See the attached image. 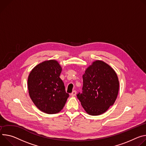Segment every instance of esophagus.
<instances>
[{
    "label": "esophagus",
    "instance_id": "esophagus-1",
    "mask_svg": "<svg viewBox=\"0 0 146 146\" xmlns=\"http://www.w3.org/2000/svg\"><path fill=\"white\" fill-rule=\"evenodd\" d=\"M76 92L75 90H74V91H72V92L71 93V95L72 96H75L76 95Z\"/></svg>",
    "mask_w": 146,
    "mask_h": 146
}]
</instances>
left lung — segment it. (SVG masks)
<instances>
[{
    "instance_id": "8db88e82",
    "label": "left lung",
    "mask_w": 146,
    "mask_h": 146,
    "mask_svg": "<svg viewBox=\"0 0 146 146\" xmlns=\"http://www.w3.org/2000/svg\"><path fill=\"white\" fill-rule=\"evenodd\" d=\"M82 93L77 98L90 115L103 114L114 104L119 91L118 76L111 66L102 60L93 62L82 76Z\"/></svg>"
}]
</instances>
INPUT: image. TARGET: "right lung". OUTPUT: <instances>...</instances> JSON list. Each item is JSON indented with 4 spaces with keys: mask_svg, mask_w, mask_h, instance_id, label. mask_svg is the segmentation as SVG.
<instances>
[{
    "mask_svg": "<svg viewBox=\"0 0 146 146\" xmlns=\"http://www.w3.org/2000/svg\"><path fill=\"white\" fill-rule=\"evenodd\" d=\"M62 68L57 61H44L36 66L28 78L30 98L36 107L48 114H56L63 108L69 94L60 75Z\"/></svg>",
    "mask_w": 146,
    "mask_h": 146,
    "instance_id": "1",
    "label": "right lung"
}]
</instances>
